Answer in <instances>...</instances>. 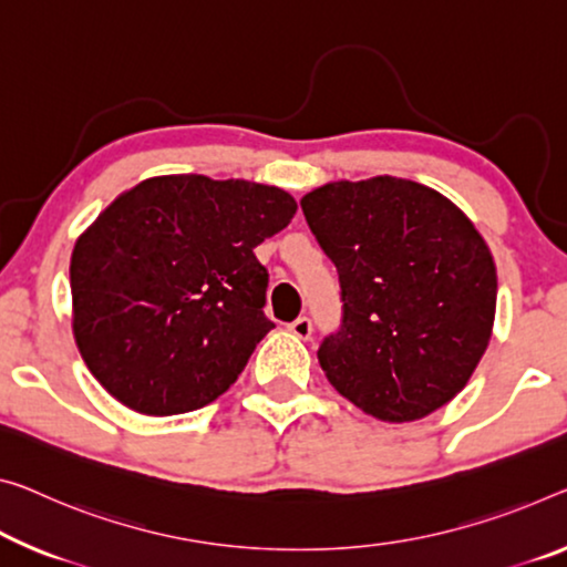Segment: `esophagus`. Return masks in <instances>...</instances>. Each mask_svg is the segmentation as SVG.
<instances>
[{
  "mask_svg": "<svg viewBox=\"0 0 567 567\" xmlns=\"http://www.w3.org/2000/svg\"><path fill=\"white\" fill-rule=\"evenodd\" d=\"M289 332L293 337H299V339H309L311 337V321L307 317H299L289 324Z\"/></svg>",
  "mask_w": 567,
  "mask_h": 567,
  "instance_id": "obj_1",
  "label": "esophagus"
}]
</instances>
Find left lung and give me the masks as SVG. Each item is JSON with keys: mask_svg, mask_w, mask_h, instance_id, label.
I'll return each instance as SVG.
<instances>
[{"mask_svg": "<svg viewBox=\"0 0 567 567\" xmlns=\"http://www.w3.org/2000/svg\"><path fill=\"white\" fill-rule=\"evenodd\" d=\"M301 210L342 286V329L319 347L337 393L385 423L451 403L494 329L496 266L482 233L439 189L390 174L327 182Z\"/></svg>", "mask_w": 567, "mask_h": 567, "instance_id": "obj_1", "label": "left lung"}]
</instances>
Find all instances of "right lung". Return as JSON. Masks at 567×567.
Returning <instances> with one entry per match:
<instances>
[{
	"label": "right lung",
	"instance_id": "right-lung-1",
	"mask_svg": "<svg viewBox=\"0 0 567 567\" xmlns=\"http://www.w3.org/2000/svg\"><path fill=\"white\" fill-rule=\"evenodd\" d=\"M293 215L281 187L205 174L113 199L71 256L75 347L103 390L156 417L220 398L274 329L254 250Z\"/></svg>",
	"mask_w": 567,
	"mask_h": 567
}]
</instances>
